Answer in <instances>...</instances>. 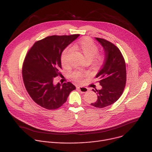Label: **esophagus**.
<instances>
[{"label": "esophagus", "mask_w": 152, "mask_h": 152, "mask_svg": "<svg viewBox=\"0 0 152 152\" xmlns=\"http://www.w3.org/2000/svg\"><path fill=\"white\" fill-rule=\"evenodd\" d=\"M78 90H79V91L82 93H87L88 91V88H86V87H83V86H78Z\"/></svg>", "instance_id": "esophagus-1"}]
</instances>
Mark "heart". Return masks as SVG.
I'll return each instance as SVG.
<instances>
[{"label": "heart", "mask_w": 152, "mask_h": 152, "mask_svg": "<svg viewBox=\"0 0 152 152\" xmlns=\"http://www.w3.org/2000/svg\"><path fill=\"white\" fill-rule=\"evenodd\" d=\"M78 48L82 51L87 61H93L96 67H100L104 62V56L98 54L99 48L96 43L89 38H85L81 39L77 44ZM72 51V48L67 46L62 51L61 55V62L63 67L69 66V56ZM86 73L81 71H75L70 74L71 77L77 82H80Z\"/></svg>", "instance_id": "b5f03b06"}]
</instances>
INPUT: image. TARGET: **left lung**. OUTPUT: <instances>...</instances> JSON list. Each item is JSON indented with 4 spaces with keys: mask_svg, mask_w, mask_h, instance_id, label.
Wrapping results in <instances>:
<instances>
[{
    "mask_svg": "<svg viewBox=\"0 0 152 152\" xmlns=\"http://www.w3.org/2000/svg\"><path fill=\"white\" fill-rule=\"evenodd\" d=\"M104 50V62L96 77L101 90H93L97 95L94 107L103 108L115 103L122 95L126 82V63L119 49L106 39L96 38Z\"/></svg>",
    "mask_w": 152,
    "mask_h": 152,
    "instance_id": "left-lung-1",
    "label": "left lung"
}]
</instances>
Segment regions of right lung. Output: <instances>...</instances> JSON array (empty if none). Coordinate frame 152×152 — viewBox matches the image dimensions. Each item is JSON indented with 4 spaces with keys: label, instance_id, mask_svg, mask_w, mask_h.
Here are the masks:
<instances>
[{
    "label": "right lung",
    "instance_id": "1",
    "mask_svg": "<svg viewBox=\"0 0 152 152\" xmlns=\"http://www.w3.org/2000/svg\"><path fill=\"white\" fill-rule=\"evenodd\" d=\"M79 36L47 37L35 42L25 56L22 76L26 90L32 99L45 109H58L76 89L70 82L54 85L53 80L55 77L61 76L62 51Z\"/></svg>",
    "mask_w": 152,
    "mask_h": 152
}]
</instances>
